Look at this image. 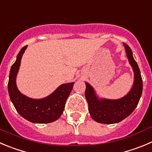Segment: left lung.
Returning a JSON list of instances; mask_svg holds the SVG:
<instances>
[{
  "label": "left lung",
  "instance_id": "obj_1",
  "mask_svg": "<svg viewBox=\"0 0 152 152\" xmlns=\"http://www.w3.org/2000/svg\"><path fill=\"white\" fill-rule=\"evenodd\" d=\"M124 45L130 64L134 72V86L128 95L118 100H99L95 95L93 88L86 83L85 97L89 113L94 120L99 123L114 124L122 121L135 110L142 95V79L140 69L133 57L131 49L125 43Z\"/></svg>",
  "mask_w": 152,
  "mask_h": 152
}]
</instances>
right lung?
Masks as SVG:
<instances>
[{
  "label": "right lung",
  "instance_id": "obj_1",
  "mask_svg": "<svg viewBox=\"0 0 152 152\" xmlns=\"http://www.w3.org/2000/svg\"><path fill=\"white\" fill-rule=\"evenodd\" d=\"M26 48L27 45L21 49L16 60L10 69L8 82L10 99L18 113L27 120L40 124L52 122L58 119L63 113L74 83L61 85L49 96L42 99H32L21 94L17 89L15 79L21 57Z\"/></svg>",
  "mask_w": 152,
  "mask_h": 152
}]
</instances>
